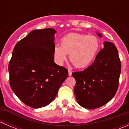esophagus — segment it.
Instances as JSON below:
<instances>
[{
    "label": "esophagus",
    "instance_id": "obj_1",
    "mask_svg": "<svg viewBox=\"0 0 129 129\" xmlns=\"http://www.w3.org/2000/svg\"><path fill=\"white\" fill-rule=\"evenodd\" d=\"M72 71L71 70H68V73H69V76H71L72 75Z\"/></svg>",
    "mask_w": 129,
    "mask_h": 129
}]
</instances>
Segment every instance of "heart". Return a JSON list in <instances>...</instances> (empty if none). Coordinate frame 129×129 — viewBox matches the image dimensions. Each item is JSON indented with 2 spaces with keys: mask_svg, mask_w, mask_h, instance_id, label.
Instances as JSON below:
<instances>
[{
  "mask_svg": "<svg viewBox=\"0 0 129 129\" xmlns=\"http://www.w3.org/2000/svg\"><path fill=\"white\" fill-rule=\"evenodd\" d=\"M100 41L94 36H87L79 33H70L63 36L60 45L54 48V57L58 65H62L69 59L77 68H84L92 63L99 50Z\"/></svg>",
  "mask_w": 129,
  "mask_h": 129,
  "instance_id": "b5f03b06",
  "label": "heart"
}]
</instances>
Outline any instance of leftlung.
<instances>
[{
	"instance_id": "1",
	"label": "left lung",
	"mask_w": 129,
	"mask_h": 129,
	"mask_svg": "<svg viewBox=\"0 0 129 129\" xmlns=\"http://www.w3.org/2000/svg\"><path fill=\"white\" fill-rule=\"evenodd\" d=\"M99 37L102 35L97 33ZM97 54L92 65L72 73L76 80L74 93L80 106L88 109L101 107L109 102L119 87L121 63L117 48L109 42Z\"/></svg>"
}]
</instances>
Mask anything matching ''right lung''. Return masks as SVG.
I'll list each match as a JSON object with an SVG mask.
<instances>
[{"instance_id": "right-lung-1", "label": "right lung", "mask_w": 129, "mask_h": 129, "mask_svg": "<svg viewBox=\"0 0 129 129\" xmlns=\"http://www.w3.org/2000/svg\"><path fill=\"white\" fill-rule=\"evenodd\" d=\"M54 28L32 30L18 42L9 63L10 85L18 98L30 107L49 105L68 76L54 60Z\"/></svg>"}]
</instances>
